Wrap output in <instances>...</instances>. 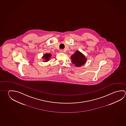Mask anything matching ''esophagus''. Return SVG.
Returning a JSON list of instances; mask_svg holds the SVG:
<instances>
[{
	"instance_id": "esophagus-1",
	"label": "esophagus",
	"mask_w": 126,
	"mask_h": 126,
	"mask_svg": "<svg viewBox=\"0 0 126 126\" xmlns=\"http://www.w3.org/2000/svg\"><path fill=\"white\" fill-rule=\"evenodd\" d=\"M60 52L61 53H64V50H62V49H61V50H60Z\"/></svg>"
}]
</instances>
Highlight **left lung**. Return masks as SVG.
Segmentation results:
<instances>
[{
	"mask_svg": "<svg viewBox=\"0 0 126 126\" xmlns=\"http://www.w3.org/2000/svg\"><path fill=\"white\" fill-rule=\"evenodd\" d=\"M71 59L73 64H75L76 67L82 66L86 62V58L78 50L72 55Z\"/></svg>",
	"mask_w": 126,
	"mask_h": 126,
	"instance_id": "left-lung-1",
	"label": "left lung"
}]
</instances>
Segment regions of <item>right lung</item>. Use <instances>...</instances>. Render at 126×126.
Here are the masks:
<instances>
[{
    "label": "right lung",
    "mask_w": 126,
    "mask_h": 126,
    "mask_svg": "<svg viewBox=\"0 0 126 126\" xmlns=\"http://www.w3.org/2000/svg\"><path fill=\"white\" fill-rule=\"evenodd\" d=\"M51 54L49 53H46L43 56V57H42L43 59L45 61H43L44 62H47L49 60V58L51 57Z\"/></svg>",
    "instance_id": "add662e5"
}]
</instances>
